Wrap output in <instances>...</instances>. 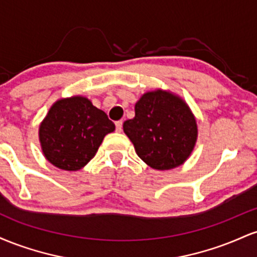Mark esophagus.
I'll use <instances>...</instances> for the list:
<instances>
[{
	"instance_id": "34e87169",
	"label": "esophagus",
	"mask_w": 257,
	"mask_h": 257,
	"mask_svg": "<svg viewBox=\"0 0 257 257\" xmlns=\"http://www.w3.org/2000/svg\"><path fill=\"white\" fill-rule=\"evenodd\" d=\"M122 124H123L122 120H117L116 122V131L118 133L122 132Z\"/></svg>"
}]
</instances>
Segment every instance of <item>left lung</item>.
I'll list each match as a JSON object with an SVG mask.
<instances>
[{
	"mask_svg": "<svg viewBox=\"0 0 257 257\" xmlns=\"http://www.w3.org/2000/svg\"><path fill=\"white\" fill-rule=\"evenodd\" d=\"M123 131L139 157L157 170L184 164L198 138L196 117L187 102L163 89L141 95L135 104V117L123 123Z\"/></svg>",
	"mask_w": 257,
	"mask_h": 257,
	"instance_id": "1",
	"label": "left lung"
}]
</instances>
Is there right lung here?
Returning <instances> with one entry per match:
<instances>
[{
  "label": "right lung",
  "mask_w": 257,
  "mask_h": 257,
  "mask_svg": "<svg viewBox=\"0 0 257 257\" xmlns=\"http://www.w3.org/2000/svg\"><path fill=\"white\" fill-rule=\"evenodd\" d=\"M114 124L83 95L61 98L38 128L43 156L59 169L76 172L89 163Z\"/></svg>",
  "instance_id": "obj_1"
}]
</instances>
